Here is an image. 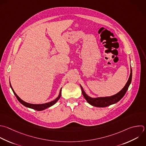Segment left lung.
Instances as JSON below:
<instances>
[{"label":"left lung","instance_id":"left-lung-1","mask_svg":"<svg viewBox=\"0 0 146 146\" xmlns=\"http://www.w3.org/2000/svg\"><path fill=\"white\" fill-rule=\"evenodd\" d=\"M131 80H132V69L131 68V73H130L129 79H128L126 84L124 87V88L120 91H119L118 93H117L116 94H115L113 96H110V97L92 98L88 96L86 94V92H84V91L83 90V88H82V87L81 86H80V87L82 89V92L83 96L84 97L85 99L87 100V102L89 104H90L91 105L95 106V107H107L111 104L117 103L124 96V95H125V92H127V91L128 88L129 84H131Z\"/></svg>","mask_w":146,"mask_h":146}]
</instances>
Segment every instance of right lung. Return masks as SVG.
Masks as SVG:
<instances>
[{
	"mask_svg": "<svg viewBox=\"0 0 146 146\" xmlns=\"http://www.w3.org/2000/svg\"><path fill=\"white\" fill-rule=\"evenodd\" d=\"M10 86H11V88L14 92V94H15V96L17 97V99L19 100V102L22 104L23 106L27 107H29V108H33L34 110H35L36 111H42V110H45L46 108H47L52 106H53L54 104H55L57 101L60 99V96H61V94H62V88L60 89V93H59V96L53 101H51L49 103H44V104H31V103H26L25 102V101H23V100H22L17 95V94L15 92V91H14L13 88H12V86L11 85V83H10Z\"/></svg>",
	"mask_w": 146,
	"mask_h": 146,
	"instance_id": "1",
	"label": "right lung"
}]
</instances>
